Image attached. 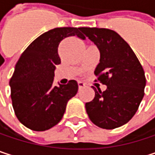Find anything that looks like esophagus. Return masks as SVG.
<instances>
[{
	"label": "esophagus",
	"instance_id": "34e87169",
	"mask_svg": "<svg viewBox=\"0 0 155 155\" xmlns=\"http://www.w3.org/2000/svg\"><path fill=\"white\" fill-rule=\"evenodd\" d=\"M78 87H79V90H81L85 87V83L84 82H81V81H79L78 82Z\"/></svg>",
	"mask_w": 155,
	"mask_h": 155
}]
</instances>
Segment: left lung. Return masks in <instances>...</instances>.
I'll return each instance as SVG.
<instances>
[{
    "mask_svg": "<svg viewBox=\"0 0 155 155\" xmlns=\"http://www.w3.org/2000/svg\"><path fill=\"white\" fill-rule=\"evenodd\" d=\"M101 52L95 81L107 85L96 89L94 99L85 104L91 121L104 129H114L127 123L136 114L144 95V71L129 45L114 30L81 28Z\"/></svg>",
    "mask_w": 155,
    "mask_h": 155,
    "instance_id": "8db88e82",
    "label": "left lung"
}]
</instances>
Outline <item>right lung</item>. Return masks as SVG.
Here are the masks:
<instances>
[{"label":"right lung","mask_w":155,"mask_h":155,"mask_svg":"<svg viewBox=\"0 0 155 155\" xmlns=\"http://www.w3.org/2000/svg\"><path fill=\"white\" fill-rule=\"evenodd\" d=\"M81 28H55L36 38L21 54L11 78V98L16 117L34 131H45L60 122L66 104L78 91L77 81L54 86L58 47L68 37L85 39Z\"/></svg>","instance_id":"right-lung-1"}]
</instances>
